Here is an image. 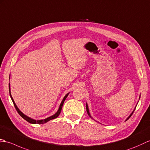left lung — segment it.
<instances>
[{"label": "left lung", "instance_id": "left-lung-1", "mask_svg": "<svg viewBox=\"0 0 150 150\" xmlns=\"http://www.w3.org/2000/svg\"><path fill=\"white\" fill-rule=\"evenodd\" d=\"M140 97H141V96H139V99H140ZM86 112H87V114H88V116H89V117H91V118H92V119H93L92 117H91V114H90V112H89V110H88V105H87V103H86ZM135 109L134 110V111H133L132 112V114H130V115H129V116H128V117L127 118V119H126V121H127L128 120V119L129 118V117H131V116H132V115L133 114V113H134V110H135Z\"/></svg>", "mask_w": 150, "mask_h": 150}]
</instances>
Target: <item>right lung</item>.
Masks as SVG:
<instances>
[{
	"label": "right lung",
	"instance_id": "1",
	"mask_svg": "<svg viewBox=\"0 0 150 150\" xmlns=\"http://www.w3.org/2000/svg\"><path fill=\"white\" fill-rule=\"evenodd\" d=\"M9 95H10V97H11V100H12V101H13V104H14V106H15V108H16V111L18 112L19 115H21L23 119H24L25 121H27L29 122V123H31V124H44V123L47 122L49 121L50 120H52V119H54L57 117L59 115V114H60L61 110H62V106H63V105H64L65 100L69 94V93H67V94L65 96V97L64 98V99H63V100L62 101V103H61L60 105H59V108H58V111L56 112L54 115L50 116V117H47V118H46V119H41V120H35V119H32V118H31V117H28V116L25 115L24 114H23V113L18 109V108L17 107V106L16 105L14 100H13V98H12V96H11V91H10V84H9Z\"/></svg>",
	"mask_w": 150,
	"mask_h": 150
}]
</instances>
